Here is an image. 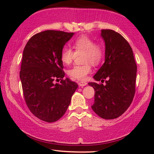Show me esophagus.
<instances>
[{
  "label": "esophagus",
  "mask_w": 154,
  "mask_h": 154,
  "mask_svg": "<svg viewBox=\"0 0 154 154\" xmlns=\"http://www.w3.org/2000/svg\"><path fill=\"white\" fill-rule=\"evenodd\" d=\"M78 84H79V86H81V87H83V86H85L86 85H87V83H86V82L81 81V82H79Z\"/></svg>",
  "instance_id": "obj_1"
}]
</instances>
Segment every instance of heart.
Returning <instances> with one entry per match:
<instances>
[{
    "label": "heart",
    "mask_w": 154,
    "mask_h": 154,
    "mask_svg": "<svg viewBox=\"0 0 154 154\" xmlns=\"http://www.w3.org/2000/svg\"><path fill=\"white\" fill-rule=\"evenodd\" d=\"M75 52L69 47L63 48L61 53V60L64 64L69 65L73 62L76 54H83V65L73 66L68 71V74L73 79L79 81H85L88 74L92 72L91 63L97 65L104 57V48L102 44L94 43L93 39L85 35H82L75 40L73 43Z\"/></svg>",
    "instance_id": "heart-1"
}]
</instances>
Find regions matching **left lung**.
I'll use <instances>...</instances> for the list:
<instances>
[{"instance_id": "1", "label": "left lung", "mask_w": 154, "mask_h": 154, "mask_svg": "<svg viewBox=\"0 0 154 154\" xmlns=\"http://www.w3.org/2000/svg\"><path fill=\"white\" fill-rule=\"evenodd\" d=\"M105 43L104 63L94 75L96 81L89 83L94 90L92 109L104 119H114L127 110L135 93L137 65L128 42L115 31L102 29Z\"/></svg>"}]
</instances>
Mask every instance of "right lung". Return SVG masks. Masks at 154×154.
Listing matches in <instances>:
<instances>
[{
  "mask_svg": "<svg viewBox=\"0 0 154 154\" xmlns=\"http://www.w3.org/2000/svg\"><path fill=\"white\" fill-rule=\"evenodd\" d=\"M74 33L48 30L33 35L25 46L20 77L29 110L42 121L52 123L61 119L70 104L78 84L63 79L61 53ZM60 80V84L54 80Z\"/></svg>",
  "mask_w": 154,
  "mask_h": 154,
  "instance_id": "right-lung-1",
  "label": "right lung"
}]
</instances>
